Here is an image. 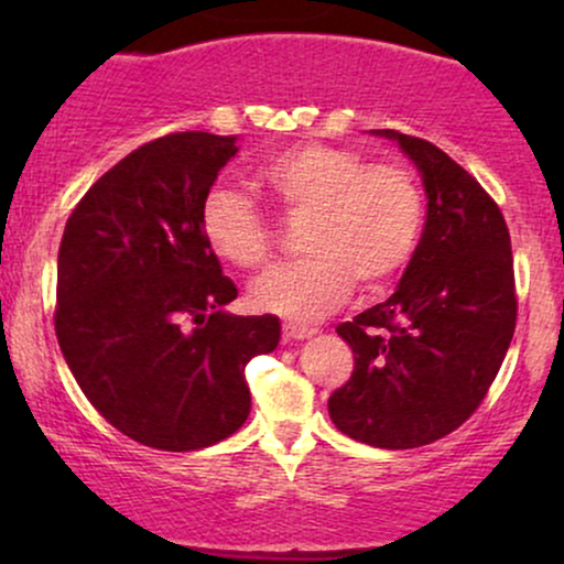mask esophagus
Instances as JSON below:
<instances>
[{"instance_id": "obj_1", "label": "esophagus", "mask_w": 564, "mask_h": 564, "mask_svg": "<svg viewBox=\"0 0 564 564\" xmlns=\"http://www.w3.org/2000/svg\"><path fill=\"white\" fill-rule=\"evenodd\" d=\"M318 334V328H310V326H300V323H286L283 326V336H286L289 341H302V339H313V336Z\"/></svg>"}]
</instances>
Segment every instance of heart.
I'll return each instance as SVG.
<instances>
[{"mask_svg":"<svg viewBox=\"0 0 564 564\" xmlns=\"http://www.w3.org/2000/svg\"><path fill=\"white\" fill-rule=\"evenodd\" d=\"M254 183L289 215H307L300 262L251 286V302L291 321H321L347 300L355 281L377 291L416 251L424 196L400 164H366L345 148L307 142L268 159ZM204 241L223 262L257 270L268 262L273 230L260 206L230 187L200 204Z\"/></svg>","mask_w":564,"mask_h":564,"instance_id":"b5f03b06","label":"heart"}]
</instances>
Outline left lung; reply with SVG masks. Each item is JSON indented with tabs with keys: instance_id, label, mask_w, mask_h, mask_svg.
<instances>
[{
	"instance_id": "1",
	"label": "left lung",
	"mask_w": 564,
	"mask_h": 564,
	"mask_svg": "<svg viewBox=\"0 0 564 564\" xmlns=\"http://www.w3.org/2000/svg\"><path fill=\"white\" fill-rule=\"evenodd\" d=\"M371 134L419 170L426 223L390 300L336 328L355 371L328 416L358 443L405 451L451 435L482 403L514 336V268L501 209L467 170L426 140Z\"/></svg>"
}]
</instances>
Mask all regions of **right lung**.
<instances>
[{"instance_id":"1","label":"right lung","mask_w":564,"mask_h":564,"mask_svg":"<svg viewBox=\"0 0 564 564\" xmlns=\"http://www.w3.org/2000/svg\"><path fill=\"white\" fill-rule=\"evenodd\" d=\"M236 134L177 132L138 148L79 200L57 251L55 334L100 416L159 451H198L251 411L246 364L281 341L238 296L200 232V204Z\"/></svg>"}]
</instances>
